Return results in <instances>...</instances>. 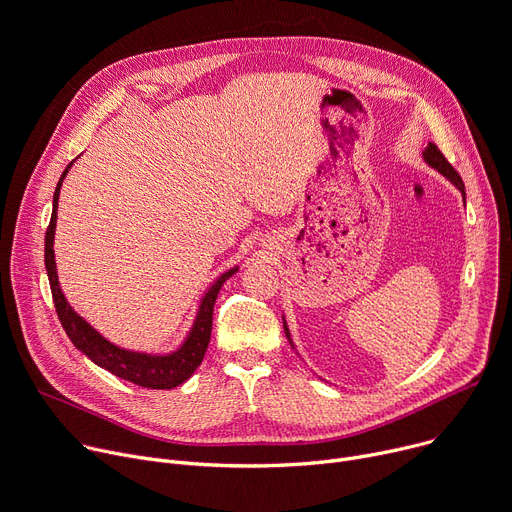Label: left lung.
<instances>
[{
	"label": "left lung",
	"mask_w": 512,
	"mask_h": 512,
	"mask_svg": "<svg viewBox=\"0 0 512 512\" xmlns=\"http://www.w3.org/2000/svg\"><path fill=\"white\" fill-rule=\"evenodd\" d=\"M423 157H425V161L431 165V167H435L439 173H443L445 177H449L457 188L461 190V194L466 196V190H463V181H461V177H459V173L453 169V165L445 159V155L439 151V147L437 145H433V143H429V147L425 149V153H423ZM284 329H286V335H288V341L292 343V339H290V333H288V327H286V322H284Z\"/></svg>",
	"instance_id": "obj_1"
}]
</instances>
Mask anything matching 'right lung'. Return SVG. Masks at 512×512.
<instances>
[{
  "label": "right lung",
  "instance_id": "add662e5",
  "mask_svg": "<svg viewBox=\"0 0 512 512\" xmlns=\"http://www.w3.org/2000/svg\"><path fill=\"white\" fill-rule=\"evenodd\" d=\"M71 165H73V161L67 165V169L63 171V175L57 183V190L53 196V214H51V222H49V228H46V237H44V265H46V273H49L53 302H55L63 329H65L67 337L71 339V343L83 355H87L100 367L112 371L114 376H118L126 382H132L136 386L149 388V390H171L188 380L196 371V367L202 363L204 353L210 343V333H212L214 302L218 298L222 284L232 273L237 271V267L220 275L216 284L208 290V294L202 300V306H200V312H198V318L194 322V329H192L190 337L185 339L181 349H177L175 353L145 355V353L124 351V349L112 345L98 331L91 329L77 312H73V308L67 304L65 296L61 292L59 280H57V265H55V251H53L55 226H57V206H59L61 183H63L67 171L71 169Z\"/></svg>",
  "mask_w": 512,
  "mask_h": 512
}]
</instances>
